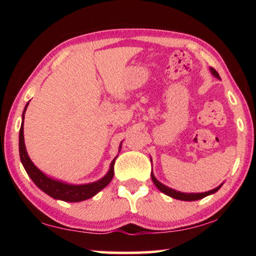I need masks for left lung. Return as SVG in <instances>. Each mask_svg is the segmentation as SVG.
Listing matches in <instances>:
<instances>
[{"instance_id": "obj_1", "label": "left lung", "mask_w": 256, "mask_h": 256, "mask_svg": "<svg viewBox=\"0 0 256 256\" xmlns=\"http://www.w3.org/2000/svg\"><path fill=\"white\" fill-rule=\"evenodd\" d=\"M210 71L216 78L220 79L219 73L216 72L214 68H210ZM151 178H152L154 184L157 186V188L159 190H162V193H164L168 196L177 198V200H180V201H196V200H200V198H206L208 196H210V194L216 193V190H218L222 186V185H219L218 188H216L211 190H208V192H204V193H182V192H180V190H172L170 188H168V186L160 183V182L157 178H156L152 172H151Z\"/></svg>"}]
</instances>
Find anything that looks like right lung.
<instances>
[{
	"instance_id": "obj_1",
	"label": "right lung",
	"mask_w": 256,
	"mask_h": 256,
	"mask_svg": "<svg viewBox=\"0 0 256 256\" xmlns=\"http://www.w3.org/2000/svg\"><path fill=\"white\" fill-rule=\"evenodd\" d=\"M28 105L29 102H27V105H26L22 112V123H21V128L19 132V154H20V160L24 164L26 172H27V174L29 175V177L32 178L34 183L37 185V188H40L42 192L48 194V196L53 198H56V200H62L66 202H80V201L88 200V198L96 196L99 190L105 188L106 186L110 183V180H112V176H114V164H115L116 158L110 162V170H108L107 174L104 176L102 178H100L97 182H94V183L81 184V185L68 184V183H64V182L50 178V177L46 176L44 172L34 166V162L29 158L27 150H26L24 138V112H26V110H27Z\"/></svg>"
}]
</instances>
